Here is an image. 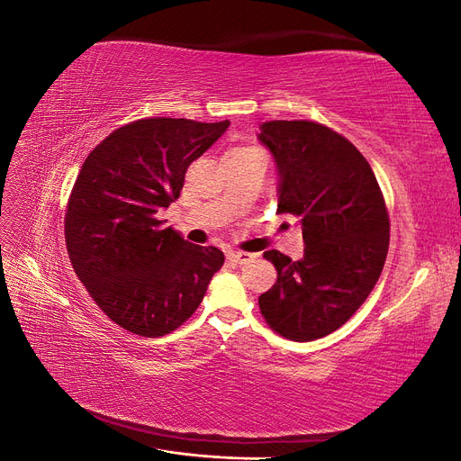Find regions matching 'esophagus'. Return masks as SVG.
<instances>
[{"label": "esophagus", "instance_id": "1", "mask_svg": "<svg viewBox=\"0 0 461 461\" xmlns=\"http://www.w3.org/2000/svg\"><path fill=\"white\" fill-rule=\"evenodd\" d=\"M227 258H229L230 261H234V263L244 265V263H248L249 259L256 258V256H254V254H248V252H234V249H232V252L227 254Z\"/></svg>", "mask_w": 461, "mask_h": 461}]
</instances>
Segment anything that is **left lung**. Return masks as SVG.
I'll use <instances>...</instances> for the list:
<instances>
[{"mask_svg":"<svg viewBox=\"0 0 461 461\" xmlns=\"http://www.w3.org/2000/svg\"><path fill=\"white\" fill-rule=\"evenodd\" d=\"M259 142L273 153L276 213L300 219L303 258L269 249L276 283L261 315L285 339L310 342L340 329L367 300L388 254L390 221L375 173L359 149L313 121H269Z\"/></svg>","mask_w":461,"mask_h":461,"instance_id":"obj_1","label":"left lung"}]
</instances>
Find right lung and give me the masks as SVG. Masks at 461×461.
Returning <instances> with one entry per match:
<instances>
[{"instance_id":"obj_1","label":"right lung","mask_w":461,"mask_h":461,"mask_svg":"<svg viewBox=\"0 0 461 461\" xmlns=\"http://www.w3.org/2000/svg\"><path fill=\"white\" fill-rule=\"evenodd\" d=\"M230 121L151 117L97 144L77 176L65 213L73 269L113 323L140 337L169 334L198 310L225 256L161 227L158 212L180 196L190 163Z\"/></svg>"}]
</instances>
